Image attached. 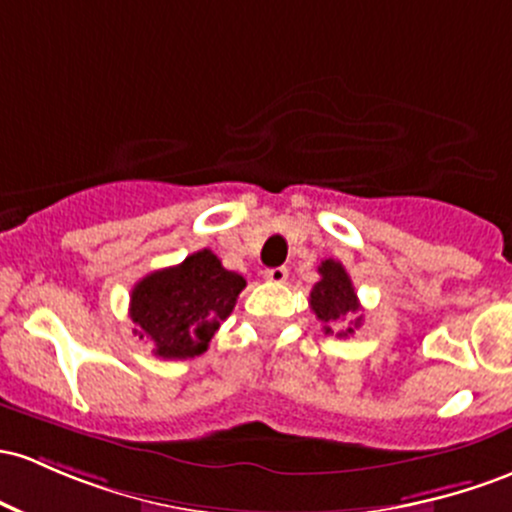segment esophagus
I'll return each mask as SVG.
<instances>
[{
  "label": "esophagus",
  "mask_w": 512,
  "mask_h": 512,
  "mask_svg": "<svg viewBox=\"0 0 512 512\" xmlns=\"http://www.w3.org/2000/svg\"><path fill=\"white\" fill-rule=\"evenodd\" d=\"M286 277H289V269L286 267H272L265 272V279L272 284H284Z\"/></svg>",
  "instance_id": "1"
}]
</instances>
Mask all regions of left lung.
<instances>
[{"label": "left lung", "mask_w": 512, "mask_h": 512, "mask_svg": "<svg viewBox=\"0 0 512 512\" xmlns=\"http://www.w3.org/2000/svg\"><path fill=\"white\" fill-rule=\"evenodd\" d=\"M320 282L311 289V311L316 313V318L323 323L325 333H333V328L342 323L347 316L359 311V299L355 294V286H352L350 274L345 272V267L335 260H323L318 267ZM352 325H347L345 330H338V338H347V335L355 333V328L362 325V316L350 320Z\"/></svg>", "instance_id": "8db88e82"}]
</instances>
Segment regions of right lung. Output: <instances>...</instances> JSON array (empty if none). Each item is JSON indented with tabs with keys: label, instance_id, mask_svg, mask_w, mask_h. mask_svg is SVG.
Returning a JSON list of instances; mask_svg holds the SVG:
<instances>
[{
	"label": "right lung",
	"instance_id": "add662e5",
	"mask_svg": "<svg viewBox=\"0 0 512 512\" xmlns=\"http://www.w3.org/2000/svg\"><path fill=\"white\" fill-rule=\"evenodd\" d=\"M243 289L240 274L228 272L211 250H199L140 279L128 313L138 325L136 335L153 342L157 357L189 359L206 352Z\"/></svg>",
	"mask_w": 512,
	"mask_h": 512
}]
</instances>
